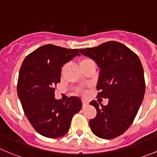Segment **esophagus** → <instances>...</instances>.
<instances>
[{
  "label": "esophagus",
  "instance_id": "obj_1",
  "mask_svg": "<svg viewBox=\"0 0 157 157\" xmlns=\"http://www.w3.org/2000/svg\"><path fill=\"white\" fill-rule=\"evenodd\" d=\"M89 105V102L85 100H82V107H86Z\"/></svg>",
  "mask_w": 157,
  "mask_h": 157
}]
</instances>
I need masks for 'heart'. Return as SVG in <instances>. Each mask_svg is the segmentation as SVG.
<instances>
[{"mask_svg": "<svg viewBox=\"0 0 157 157\" xmlns=\"http://www.w3.org/2000/svg\"><path fill=\"white\" fill-rule=\"evenodd\" d=\"M90 61H92V60H91V59H87V58H83V59H80V61H79V65H80V66H82V65L86 64V63H89V62H90Z\"/></svg>", "mask_w": 157, "mask_h": 157, "instance_id": "heart-1", "label": "heart"}]
</instances>
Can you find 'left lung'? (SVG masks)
Instances as JSON below:
<instances>
[{"mask_svg":"<svg viewBox=\"0 0 157 157\" xmlns=\"http://www.w3.org/2000/svg\"><path fill=\"white\" fill-rule=\"evenodd\" d=\"M79 51L99 67L98 98H109L105 106L96 101L90 103L97 109L96 117L89 122L91 130L103 139L119 137L132 124L143 101L145 83L141 60L128 47L114 41Z\"/></svg>","mask_w":157,"mask_h":157,"instance_id":"left-lung-1","label":"left lung"}]
</instances>
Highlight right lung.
<instances>
[{"label": "right lung", "mask_w": 157, "mask_h": 157, "mask_svg": "<svg viewBox=\"0 0 157 157\" xmlns=\"http://www.w3.org/2000/svg\"><path fill=\"white\" fill-rule=\"evenodd\" d=\"M76 56L77 48L45 45L25 58L19 70L17 94L24 113L41 135L56 138L69 130L72 117L79 112V98L71 97L65 102L55 98V86L60 82L63 64Z\"/></svg>", "instance_id": "right-lung-1"}]
</instances>
